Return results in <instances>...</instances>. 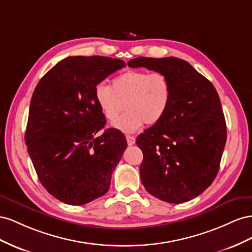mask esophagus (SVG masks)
Returning <instances> with one entry per match:
<instances>
[{"label": "esophagus", "mask_w": 252, "mask_h": 252, "mask_svg": "<svg viewBox=\"0 0 252 252\" xmlns=\"http://www.w3.org/2000/svg\"><path fill=\"white\" fill-rule=\"evenodd\" d=\"M126 142H127V145H128V146H133L134 143H135V141H136L134 136L126 135Z\"/></svg>", "instance_id": "obj_1"}]
</instances>
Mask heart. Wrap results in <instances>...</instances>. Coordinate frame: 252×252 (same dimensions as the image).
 <instances>
[{
    "label": "heart",
    "mask_w": 252,
    "mask_h": 252,
    "mask_svg": "<svg viewBox=\"0 0 252 252\" xmlns=\"http://www.w3.org/2000/svg\"><path fill=\"white\" fill-rule=\"evenodd\" d=\"M100 111L109 120H116L126 104L127 112L113 124L125 133H134L143 126L155 125L169 109L171 85L162 73L127 70L115 78L112 88L100 83L95 89Z\"/></svg>",
    "instance_id": "1"
}]
</instances>
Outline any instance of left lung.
I'll return each instance as SVG.
<instances>
[{
  "mask_svg": "<svg viewBox=\"0 0 252 252\" xmlns=\"http://www.w3.org/2000/svg\"><path fill=\"white\" fill-rule=\"evenodd\" d=\"M130 67H146L166 75L171 101L163 117L140 134L141 183L153 196L181 204L198 196L220 169L227 128L213 84L187 61L138 57Z\"/></svg>",
  "mask_w": 252,
  "mask_h": 252,
  "instance_id": "obj_1",
  "label": "left lung"
}]
</instances>
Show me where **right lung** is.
<instances>
[{"label": "right lung", "instance_id": "1", "mask_svg": "<svg viewBox=\"0 0 252 252\" xmlns=\"http://www.w3.org/2000/svg\"><path fill=\"white\" fill-rule=\"evenodd\" d=\"M125 61L102 56L67 57L43 76L33 91L25 143L39 181L68 205H84L109 191L113 170L126 149L107 128L96 86Z\"/></svg>", "mask_w": 252, "mask_h": 252}]
</instances>
